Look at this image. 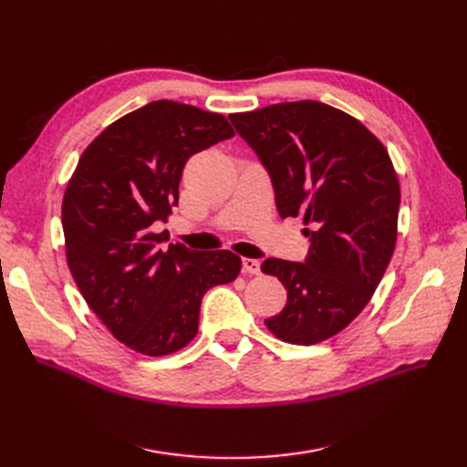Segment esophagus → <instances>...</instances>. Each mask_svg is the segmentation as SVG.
Segmentation results:
<instances>
[{
	"label": "esophagus",
	"mask_w": 467,
	"mask_h": 467,
	"mask_svg": "<svg viewBox=\"0 0 467 467\" xmlns=\"http://www.w3.org/2000/svg\"><path fill=\"white\" fill-rule=\"evenodd\" d=\"M242 265H244V273H249V275H259L261 273V261H257V259L245 257L242 261Z\"/></svg>",
	"instance_id": "esophagus-1"
}]
</instances>
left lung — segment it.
<instances>
[{
	"instance_id": "left-lung-1",
	"label": "left lung",
	"mask_w": 467,
	"mask_h": 467,
	"mask_svg": "<svg viewBox=\"0 0 467 467\" xmlns=\"http://www.w3.org/2000/svg\"><path fill=\"white\" fill-rule=\"evenodd\" d=\"M230 120L271 177L280 218L307 225L304 263L261 265L288 290L285 309L265 325L286 343H321L362 312L391 261L401 192L389 153L360 120L319 101Z\"/></svg>"
}]
</instances>
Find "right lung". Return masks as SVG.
I'll return each mask as SVG.
<instances>
[{
    "mask_svg": "<svg viewBox=\"0 0 467 467\" xmlns=\"http://www.w3.org/2000/svg\"><path fill=\"white\" fill-rule=\"evenodd\" d=\"M235 132L218 112L161 99L115 120L81 153L62 202L66 259L95 316L148 357L187 347L206 290L242 271L232 251L161 247L191 155Z\"/></svg>",
    "mask_w": 467,
    "mask_h": 467,
    "instance_id": "add662e5",
    "label": "right lung"
}]
</instances>
